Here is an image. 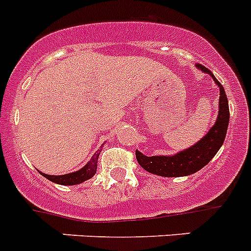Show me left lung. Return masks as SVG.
Listing matches in <instances>:
<instances>
[{"label": "left lung", "mask_w": 251, "mask_h": 251, "mask_svg": "<svg viewBox=\"0 0 251 251\" xmlns=\"http://www.w3.org/2000/svg\"><path fill=\"white\" fill-rule=\"evenodd\" d=\"M197 68L201 69L203 73L210 74L220 88L219 116H217L216 123L213 124L208 132L193 147L177 152L174 155L147 156L136 150L135 154H136L138 163L149 173L156 174L160 177H183V176L193 174L208 164L224 144L226 131H227L228 120H230L228 101L225 89L206 67L197 64Z\"/></svg>", "instance_id": "obj_1"}]
</instances>
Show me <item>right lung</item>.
Returning a JSON list of instances; mask_svg holds the SVG:
<instances>
[{"label": "right lung", "mask_w": 251, "mask_h": 251, "mask_svg": "<svg viewBox=\"0 0 251 251\" xmlns=\"http://www.w3.org/2000/svg\"><path fill=\"white\" fill-rule=\"evenodd\" d=\"M100 150L96 151L95 155L92 156V159L84 165L83 168H80L79 171L73 172V173L68 174H63V176H49V174L45 173H39L45 177L47 179L51 180V182L56 183V184H63V186H74V184H79V183L84 182V180L92 178L96 174V171H97V160H99L100 156Z\"/></svg>", "instance_id": "1"}]
</instances>
